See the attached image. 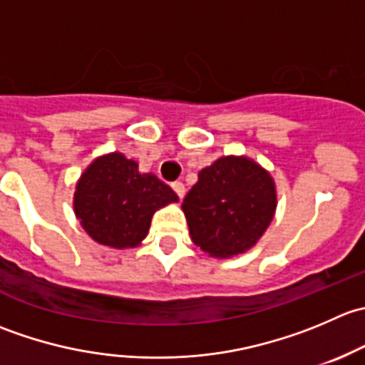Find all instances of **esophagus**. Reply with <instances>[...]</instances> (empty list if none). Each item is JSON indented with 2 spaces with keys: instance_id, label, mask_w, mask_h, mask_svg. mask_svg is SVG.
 <instances>
[{
  "instance_id": "34e87169",
  "label": "esophagus",
  "mask_w": 365,
  "mask_h": 365,
  "mask_svg": "<svg viewBox=\"0 0 365 365\" xmlns=\"http://www.w3.org/2000/svg\"><path fill=\"white\" fill-rule=\"evenodd\" d=\"M171 189L175 190L176 196H178L180 200H182L183 194H185V185H183L182 182H173V183H171Z\"/></svg>"
}]
</instances>
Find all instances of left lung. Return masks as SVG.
<instances>
[{
    "instance_id": "left-lung-1",
    "label": "left lung",
    "mask_w": 365,
    "mask_h": 365,
    "mask_svg": "<svg viewBox=\"0 0 365 365\" xmlns=\"http://www.w3.org/2000/svg\"><path fill=\"white\" fill-rule=\"evenodd\" d=\"M275 208L274 178L245 155L220 157L201 169L182 203L190 240L220 259L252 249L274 220Z\"/></svg>"
}]
</instances>
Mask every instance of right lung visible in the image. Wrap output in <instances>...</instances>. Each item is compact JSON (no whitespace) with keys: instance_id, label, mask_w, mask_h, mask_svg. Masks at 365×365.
<instances>
[{"instance_id":"1","label":"right lung","mask_w":365,"mask_h":365,"mask_svg":"<svg viewBox=\"0 0 365 365\" xmlns=\"http://www.w3.org/2000/svg\"><path fill=\"white\" fill-rule=\"evenodd\" d=\"M178 203L175 190L153 173L139 171L123 153L97 157L79 176L73 213L91 240L111 249H134L150 231L157 210Z\"/></svg>"}]
</instances>
